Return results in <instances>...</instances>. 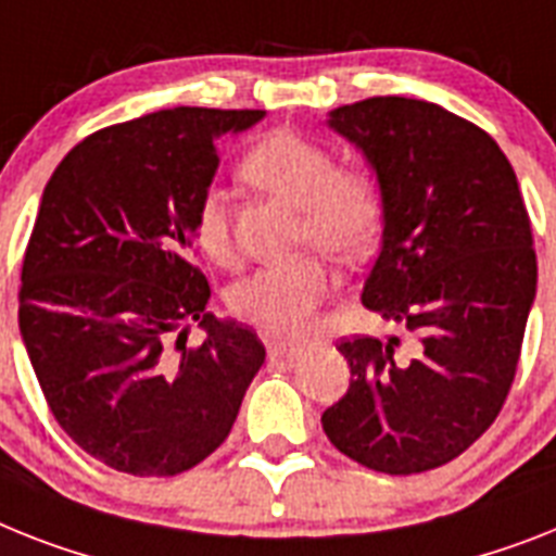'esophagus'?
I'll list each match as a JSON object with an SVG mask.
<instances>
[{
  "label": "esophagus",
  "instance_id": "esophagus-1",
  "mask_svg": "<svg viewBox=\"0 0 556 556\" xmlns=\"http://www.w3.org/2000/svg\"><path fill=\"white\" fill-rule=\"evenodd\" d=\"M304 352V343L298 341H269V355L273 357H283V361H292V357H298Z\"/></svg>",
  "mask_w": 556,
  "mask_h": 556
}]
</instances>
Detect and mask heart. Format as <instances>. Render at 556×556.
<instances>
[{"label":"heart","mask_w":556,"mask_h":556,"mask_svg":"<svg viewBox=\"0 0 556 556\" xmlns=\"http://www.w3.org/2000/svg\"><path fill=\"white\" fill-rule=\"evenodd\" d=\"M247 185L298 206V241L341 264L364 261L378 244L387 199L364 164H334L329 147L298 132L275 130L247 150L238 167ZM192 241L213 264L232 261V227L222 190H206L192 213ZM329 292L318 258L261 267L229 289L232 315L273 334H295Z\"/></svg>","instance_id":"obj_1"}]
</instances>
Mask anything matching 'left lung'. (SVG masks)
<instances>
[{
    "mask_svg": "<svg viewBox=\"0 0 556 556\" xmlns=\"http://www.w3.org/2000/svg\"><path fill=\"white\" fill-rule=\"evenodd\" d=\"M329 127L364 150L387 199L361 301L417 343L401 355V338H341L352 380L320 424L366 469L420 475L466 452L515 383L536 292L529 210L497 141L438 104L375 96Z\"/></svg>",
    "mask_w": 556,
    "mask_h": 556,
    "instance_id": "obj_1",
    "label": "left lung"
}]
</instances>
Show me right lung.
Returning a JSON list of instances; mask_svg holds the SVG:
<instances>
[{"instance_id":"obj_1","label":"right lung","mask_w":556,"mask_h":556,"mask_svg":"<svg viewBox=\"0 0 556 556\" xmlns=\"http://www.w3.org/2000/svg\"><path fill=\"white\" fill-rule=\"evenodd\" d=\"M264 110L173 108L90 132L41 192L20 329L64 434L132 477H176L227 440L264 366L258 334L206 312L192 213L215 139ZM195 319L207 334L190 348Z\"/></svg>"}]
</instances>
